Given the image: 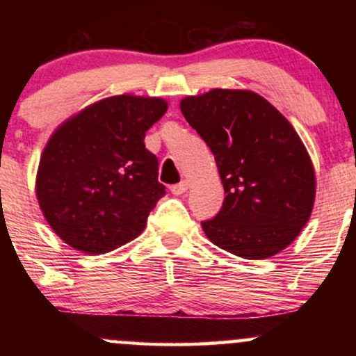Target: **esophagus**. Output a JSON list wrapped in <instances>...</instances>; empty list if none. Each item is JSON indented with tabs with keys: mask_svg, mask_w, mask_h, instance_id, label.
I'll return each mask as SVG.
<instances>
[{
	"mask_svg": "<svg viewBox=\"0 0 356 356\" xmlns=\"http://www.w3.org/2000/svg\"><path fill=\"white\" fill-rule=\"evenodd\" d=\"M187 189H189V184H187L186 181H182V182L175 184V186L170 187V192H172L174 195H181V194H184V192H186Z\"/></svg>",
	"mask_w": 356,
	"mask_h": 356,
	"instance_id": "1",
	"label": "esophagus"
}]
</instances>
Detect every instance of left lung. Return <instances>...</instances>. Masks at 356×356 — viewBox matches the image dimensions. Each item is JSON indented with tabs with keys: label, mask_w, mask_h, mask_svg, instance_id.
Wrapping results in <instances>:
<instances>
[{
	"label": "left lung",
	"mask_w": 356,
	"mask_h": 356,
	"mask_svg": "<svg viewBox=\"0 0 356 356\" xmlns=\"http://www.w3.org/2000/svg\"><path fill=\"white\" fill-rule=\"evenodd\" d=\"M181 112L214 154L226 194L219 214L202 222L211 243L244 259L288 248L316 192L313 162L293 125L251 90L186 97Z\"/></svg>",
	"instance_id": "left-lung-1"
}]
</instances>
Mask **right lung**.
<instances>
[{
	"label": "right lung",
	"mask_w": 356,
	"mask_h": 356,
	"mask_svg": "<svg viewBox=\"0 0 356 356\" xmlns=\"http://www.w3.org/2000/svg\"><path fill=\"white\" fill-rule=\"evenodd\" d=\"M159 97L115 95L65 120L44 145L36 199L56 236L85 254H104L144 231L165 194L145 132L167 112Z\"/></svg>",
	"instance_id": "add662e5"
}]
</instances>
